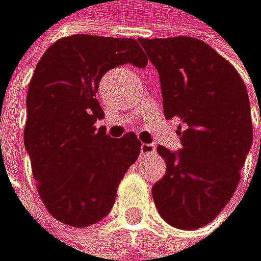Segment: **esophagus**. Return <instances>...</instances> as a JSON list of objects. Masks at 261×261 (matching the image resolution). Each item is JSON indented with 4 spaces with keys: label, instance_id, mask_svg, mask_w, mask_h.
Listing matches in <instances>:
<instances>
[{
    "label": "esophagus",
    "instance_id": "obj_1",
    "mask_svg": "<svg viewBox=\"0 0 261 261\" xmlns=\"http://www.w3.org/2000/svg\"><path fill=\"white\" fill-rule=\"evenodd\" d=\"M141 157H146V155H154L155 154V146L154 144H147V143H143L141 144Z\"/></svg>",
    "mask_w": 261,
    "mask_h": 261
}]
</instances>
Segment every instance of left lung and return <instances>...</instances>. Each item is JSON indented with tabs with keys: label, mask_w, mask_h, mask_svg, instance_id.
Returning a JSON list of instances; mask_svg holds the SVG:
<instances>
[{
	"label": "left lung",
	"mask_w": 261,
	"mask_h": 261,
	"mask_svg": "<svg viewBox=\"0 0 261 261\" xmlns=\"http://www.w3.org/2000/svg\"><path fill=\"white\" fill-rule=\"evenodd\" d=\"M138 41L159 72L165 118L179 122L178 152L157 147L167 171L152 186L155 207L168 225L197 229L225 208L239 185L253 139L247 88L197 38Z\"/></svg>",
	"instance_id": "8db88e82"
}]
</instances>
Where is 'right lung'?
Segmentation results:
<instances>
[{"mask_svg":"<svg viewBox=\"0 0 261 261\" xmlns=\"http://www.w3.org/2000/svg\"><path fill=\"white\" fill-rule=\"evenodd\" d=\"M123 64L147 65L136 40L65 36L46 49L29 85L23 144L43 204L69 226L85 228L109 215L141 150L135 133L115 139L94 126L104 117L99 82Z\"/></svg>","mask_w":261,"mask_h":261,"instance_id":"1","label":"right lung"}]
</instances>
